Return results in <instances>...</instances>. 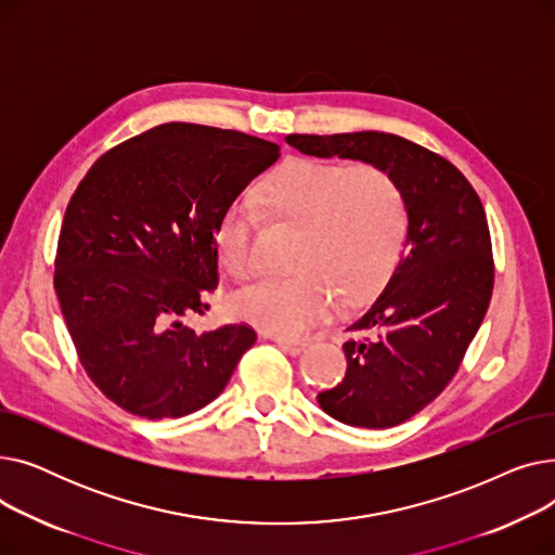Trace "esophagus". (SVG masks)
Wrapping results in <instances>:
<instances>
[{"label": "esophagus", "instance_id": "34e87169", "mask_svg": "<svg viewBox=\"0 0 555 555\" xmlns=\"http://www.w3.org/2000/svg\"><path fill=\"white\" fill-rule=\"evenodd\" d=\"M274 341L289 356H299L301 351H306V346H308L306 339H289V337H274Z\"/></svg>", "mask_w": 555, "mask_h": 555}]
</instances>
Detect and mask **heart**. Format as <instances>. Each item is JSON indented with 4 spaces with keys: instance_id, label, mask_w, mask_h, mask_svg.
<instances>
[{
    "instance_id": "heart-1",
    "label": "heart",
    "mask_w": 555,
    "mask_h": 555,
    "mask_svg": "<svg viewBox=\"0 0 555 555\" xmlns=\"http://www.w3.org/2000/svg\"><path fill=\"white\" fill-rule=\"evenodd\" d=\"M270 220L297 231L289 279H268L238 289L231 312L241 322L281 337H299L341 308L375 299L398 272L410 238V202L387 168L289 159L258 191ZM256 214L231 204L214 227L220 268L233 279L251 272L249 241Z\"/></svg>"
}]
</instances>
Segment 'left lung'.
I'll return each instance as SVG.
<instances>
[{"mask_svg": "<svg viewBox=\"0 0 555 555\" xmlns=\"http://www.w3.org/2000/svg\"><path fill=\"white\" fill-rule=\"evenodd\" d=\"M312 157L387 168L410 202L406 254L389 285L348 331L344 380L317 396L353 427L385 429L418 414L459 371L494 285L483 204L446 157L387 132L289 134Z\"/></svg>", "mask_w": 555, "mask_h": 555, "instance_id": "8db88e82", "label": "left lung"}]
</instances>
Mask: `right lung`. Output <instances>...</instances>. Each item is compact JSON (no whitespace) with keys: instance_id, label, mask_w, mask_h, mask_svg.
<instances>
[{"instance_id":"add662e5","label":"right lung","mask_w":555,"mask_h":555,"mask_svg":"<svg viewBox=\"0 0 555 555\" xmlns=\"http://www.w3.org/2000/svg\"><path fill=\"white\" fill-rule=\"evenodd\" d=\"M279 145L236 130L162 124L87 170L63 218L53 287L78 360L121 410L180 418L227 387L247 324L195 333L218 287L214 227Z\"/></svg>"}]
</instances>
